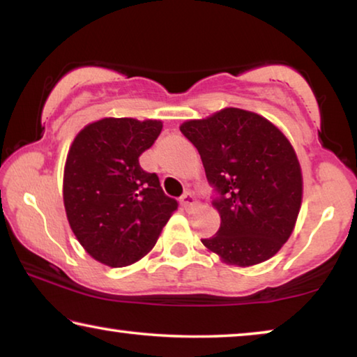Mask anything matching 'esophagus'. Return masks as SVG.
<instances>
[{"instance_id":"obj_1","label":"esophagus","mask_w":357,"mask_h":357,"mask_svg":"<svg viewBox=\"0 0 357 357\" xmlns=\"http://www.w3.org/2000/svg\"><path fill=\"white\" fill-rule=\"evenodd\" d=\"M181 206H183L187 213H192L193 209H197L198 202H197V198L193 197V193H190V192L184 193L183 198H181Z\"/></svg>"}]
</instances>
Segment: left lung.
<instances>
[{"instance_id": "8db88e82", "label": "left lung", "mask_w": 357, "mask_h": 357, "mask_svg": "<svg viewBox=\"0 0 357 357\" xmlns=\"http://www.w3.org/2000/svg\"><path fill=\"white\" fill-rule=\"evenodd\" d=\"M200 153L220 228L202 239L227 264L253 266L274 257L291 236L302 203V173L279 128L259 114L223 108L179 126Z\"/></svg>"}]
</instances>
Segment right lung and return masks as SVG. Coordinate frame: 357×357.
<instances>
[{
  "label": "right lung",
  "instance_id": "obj_1",
  "mask_svg": "<svg viewBox=\"0 0 357 357\" xmlns=\"http://www.w3.org/2000/svg\"><path fill=\"white\" fill-rule=\"evenodd\" d=\"M162 121L104 118L78 132L64 165L66 215L82 247L99 263L123 268L155 245L178 209L155 173L138 162Z\"/></svg>",
  "mask_w": 357,
  "mask_h": 357
}]
</instances>
